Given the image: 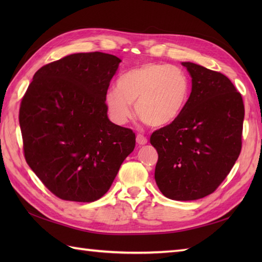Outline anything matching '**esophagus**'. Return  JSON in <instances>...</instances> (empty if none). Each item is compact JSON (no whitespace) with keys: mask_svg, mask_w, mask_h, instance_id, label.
Here are the masks:
<instances>
[{"mask_svg":"<svg viewBox=\"0 0 262 262\" xmlns=\"http://www.w3.org/2000/svg\"><path fill=\"white\" fill-rule=\"evenodd\" d=\"M136 142L138 145H145V144H147V138L145 136L143 135H137L136 136Z\"/></svg>","mask_w":262,"mask_h":262,"instance_id":"1","label":"esophagus"}]
</instances>
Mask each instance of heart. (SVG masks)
<instances>
[{"mask_svg":"<svg viewBox=\"0 0 262 262\" xmlns=\"http://www.w3.org/2000/svg\"><path fill=\"white\" fill-rule=\"evenodd\" d=\"M190 98V80L185 71L169 64L146 63L125 72L117 89L104 96L110 118L125 125L133 117L135 103L138 117L153 127L168 126L185 111Z\"/></svg>","mask_w":262,"mask_h":262,"instance_id":"obj_1","label":"heart"}]
</instances>
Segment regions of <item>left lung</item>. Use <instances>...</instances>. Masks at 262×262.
<instances>
[{
    "mask_svg": "<svg viewBox=\"0 0 262 262\" xmlns=\"http://www.w3.org/2000/svg\"><path fill=\"white\" fill-rule=\"evenodd\" d=\"M191 93L182 115L154 132L155 182L165 197L196 200L216 190L241 152L244 105L225 75L191 62Z\"/></svg>",
    "mask_w": 262,
    "mask_h": 262,
    "instance_id": "left-lung-1",
    "label": "left lung"
}]
</instances>
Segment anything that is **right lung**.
Returning <instances> with one entry per match:
<instances>
[{
  "instance_id": "add662e5",
  "label": "right lung",
  "mask_w": 262,
  "mask_h": 262,
  "mask_svg": "<svg viewBox=\"0 0 262 262\" xmlns=\"http://www.w3.org/2000/svg\"><path fill=\"white\" fill-rule=\"evenodd\" d=\"M120 62L100 52L69 55L38 70L22 99L26 161L60 199L101 198L134 151L135 134L111 122L104 105Z\"/></svg>"
}]
</instances>
